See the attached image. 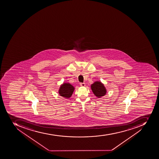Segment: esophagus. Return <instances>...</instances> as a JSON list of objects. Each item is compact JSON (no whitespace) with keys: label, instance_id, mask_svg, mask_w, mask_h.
Here are the masks:
<instances>
[{"label":"esophagus","instance_id":"obj_1","mask_svg":"<svg viewBox=\"0 0 159 159\" xmlns=\"http://www.w3.org/2000/svg\"><path fill=\"white\" fill-rule=\"evenodd\" d=\"M80 86H85V83H80Z\"/></svg>","mask_w":159,"mask_h":159}]
</instances>
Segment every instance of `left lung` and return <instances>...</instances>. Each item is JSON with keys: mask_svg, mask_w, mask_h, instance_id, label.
Segmentation results:
<instances>
[{"mask_svg": "<svg viewBox=\"0 0 159 159\" xmlns=\"http://www.w3.org/2000/svg\"><path fill=\"white\" fill-rule=\"evenodd\" d=\"M91 89L94 95L98 98H100L107 93V89L100 81H95L92 84Z\"/></svg>", "mask_w": 159, "mask_h": 159, "instance_id": "8db88e82", "label": "left lung"}]
</instances>
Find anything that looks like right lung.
Listing matches in <instances>:
<instances>
[{
    "instance_id": "add662e5",
    "label": "right lung",
    "mask_w": 159,
    "mask_h": 159,
    "mask_svg": "<svg viewBox=\"0 0 159 159\" xmlns=\"http://www.w3.org/2000/svg\"><path fill=\"white\" fill-rule=\"evenodd\" d=\"M74 88L73 85L70 83H64L61 85L59 90V93L61 96H63L66 98H69L74 92Z\"/></svg>"
}]
</instances>
